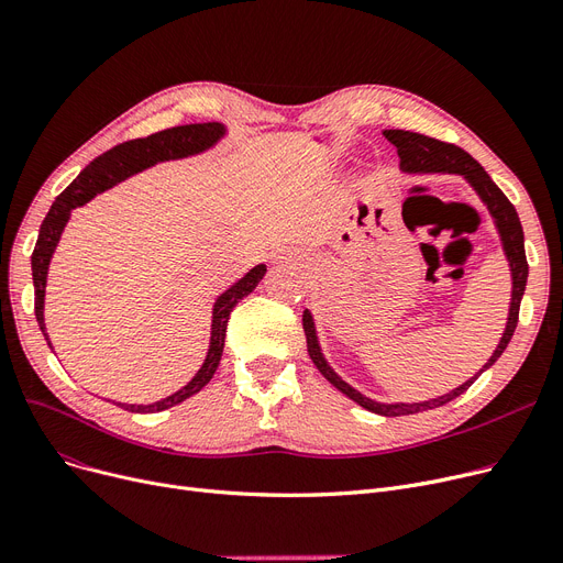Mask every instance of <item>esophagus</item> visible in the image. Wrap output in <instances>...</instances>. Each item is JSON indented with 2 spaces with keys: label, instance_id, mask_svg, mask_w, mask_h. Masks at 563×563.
I'll return each instance as SVG.
<instances>
[{
  "label": "esophagus",
  "instance_id": "34e87169",
  "mask_svg": "<svg viewBox=\"0 0 563 563\" xmlns=\"http://www.w3.org/2000/svg\"><path fill=\"white\" fill-rule=\"evenodd\" d=\"M274 260H276V262H283V260H287V257H285L283 253H274Z\"/></svg>",
  "mask_w": 563,
  "mask_h": 563
}]
</instances>
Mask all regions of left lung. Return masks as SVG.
<instances>
[{"instance_id": "left-lung-1", "label": "left lung", "mask_w": 563, "mask_h": 563, "mask_svg": "<svg viewBox=\"0 0 563 563\" xmlns=\"http://www.w3.org/2000/svg\"><path fill=\"white\" fill-rule=\"evenodd\" d=\"M386 140L396 144V150L400 154V165L405 173H455V175H464L474 190L481 195V200L490 209V213L495 216V223L499 228L501 234V243H504V251L506 257L510 262V272H512V299H510V310H508V322H506V331L499 340V345L495 350V354L490 356L481 373L490 368V365L504 354V350L508 347V342L516 333L518 327V317H520V301L525 295V287H527V276H529V264H527V255H525V232L520 225V218L516 207L508 202L506 195L499 190V186L490 179V175L485 173L481 167L478 161H474L467 152L460 150L455 144L442 142V140H434L421 133H411V131H398V129H390L384 131ZM303 331H306V345H308V354L312 358V363L317 365V371H320L338 390H342L347 398H352L354 402H358L361 407H365L368 411L382 413V417H407V413H417V411H426V409H434V407H442L446 402H451L453 398L462 396L464 390H467L476 377H472L470 382H464L462 386H457L451 394L442 396V398H434V400H426V402H413V405H384V402H375L371 398L361 396L358 390H354L347 382H342L331 368L329 363L322 356L320 345H317V335H314V324H312V317L308 310H303Z\"/></svg>"}]
</instances>
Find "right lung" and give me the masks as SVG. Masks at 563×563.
I'll return each mask as SVG.
<instances>
[{
	"instance_id": "obj_1",
	"label": "right lung",
	"mask_w": 563,
	"mask_h": 563,
	"mask_svg": "<svg viewBox=\"0 0 563 563\" xmlns=\"http://www.w3.org/2000/svg\"><path fill=\"white\" fill-rule=\"evenodd\" d=\"M225 129L216 121H207V124H186V126H175V129H165L161 133L137 137L121 142L112 146L110 152L101 154L99 158H93L78 179H73V184L57 195V200L53 202L51 211L43 218L41 230H38V241L32 253V278H34V312H36V322L47 340L45 324H43V297H45V280H47V264H51V257L57 249V241L62 236V230L68 221L70 209H76L85 202H89L96 192H103L110 186L124 181L126 177L140 173V169L150 167L161 161H173V158H184L200 154L221 137ZM266 274V266L257 264L255 268L243 276L239 283H234L225 295L218 297L213 306V322H211V342H209V352L202 363V368L198 371L184 388H179L177 394L167 396L165 400H158L154 405H121L129 411L135 413H150V411H163L167 407H175L190 398L192 394H198L202 386L209 384L213 377L218 363H221L223 356V345H225V331H228V320L232 308L243 299L249 297L251 291L257 287L262 276ZM51 345V340H47Z\"/></svg>"
}]
</instances>
